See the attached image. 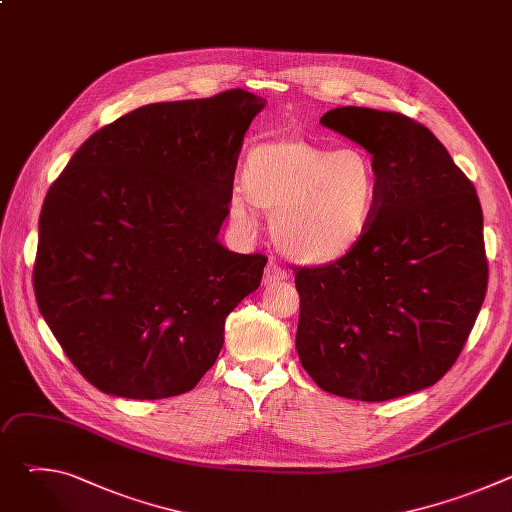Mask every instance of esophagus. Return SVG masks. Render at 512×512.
Segmentation results:
<instances>
[{
  "mask_svg": "<svg viewBox=\"0 0 512 512\" xmlns=\"http://www.w3.org/2000/svg\"><path fill=\"white\" fill-rule=\"evenodd\" d=\"M289 277V273L281 267V265H277L273 259L267 263V267H265V273H263V283H277V281H285Z\"/></svg>",
  "mask_w": 512,
  "mask_h": 512,
  "instance_id": "34e87169",
  "label": "esophagus"
}]
</instances>
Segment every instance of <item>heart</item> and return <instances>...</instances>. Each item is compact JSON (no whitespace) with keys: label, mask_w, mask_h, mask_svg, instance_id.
<instances>
[{"label":"heart","mask_w":512,"mask_h":512,"mask_svg":"<svg viewBox=\"0 0 512 512\" xmlns=\"http://www.w3.org/2000/svg\"><path fill=\"white\" fill-rule=\"evenodd\" d=\"M241 190L229 202L235 223L255 210L273 214L277 247L296 263L330 265L352 253L369 233L381 200L373 156L348 145L330 148L302 137L253 145L241 168Z\"/></svg>","instance_id":"1"}]
</instances>
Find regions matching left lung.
<instances>
[{"mask_svg": "<svg viewBox=\"0 0 512 512\" xmlns=\"http://www.w3.org/2000/svg\"><path fill=\"white\" fill-rule=\"evenodd\" d=\"M320 123L373 156L381 200L352 253L296 271V348L320 389L389 401L440 381L474 328L488 287L482 208L474 184L419 121L338 107Z\"/></svg>", "mask_w": 512, "mask_h": 512, "instance_id": "left-lung-1", "label": "left lung"}]
</instances>
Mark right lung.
<instances>
[{
  "label": "right lung",
  "mask_w": 512,
  "mask_h": 512,
  "mask_svg": "<svg viewBox=\"0 0 512 512\" xmlns=\"http://www.w3.org/2000/svg\"><path fill=\"white\" fill-rule=\"evenodd\" d=\"M265 103L231 89L143 105L95 131L52 182L36 302L99 391L166 399L216 362L227 316L267 263L216 241L243 137Z\"/></svg>",
  "instance_id": "obj_1"
}]
</instances>
